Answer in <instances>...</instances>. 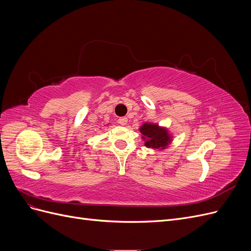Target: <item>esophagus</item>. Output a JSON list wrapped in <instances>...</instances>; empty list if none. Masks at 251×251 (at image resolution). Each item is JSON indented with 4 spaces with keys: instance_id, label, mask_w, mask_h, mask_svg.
Segmentation results:
<instances>
[{
    "instance_id": "obj_1",
    "label": "esophagus",
    "mask_w": 251,
    "mask_h": 251,
    "mask_svg": "<svg viewBox=\"0 0 251 251\" xmlns=\"http://www.w3.org/2000/svg\"><path fill=\"white\" fill-rule=\"evenodd\" d=\"M118 124H119L120 126H126V125L127 124V118H126V117H120V118L118 119Z\"/></svg>"
}]
</instances>
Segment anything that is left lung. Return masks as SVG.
Masks as SVG:
<instances>
[{
    "instance_id": "obj_1",
    "label": "left lung",
    "mask_w": 251,
    "mask_h": 251,
    "mask_svg": "<svg viewBox=\"0 0 251 251\" xmlns=\"http://www.w3.org/2000/svg\"><path fill=\"white\" fill-rule=\"evenodd\" d=\"M139 131L142 135V139L144 140V146L154 150L166 149L173 139V136L169 133L168 128L160 126L157 124H143Z\"/></svg>"
}]
</instances>
